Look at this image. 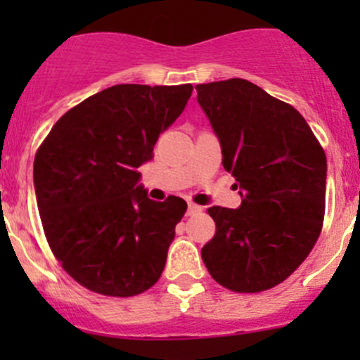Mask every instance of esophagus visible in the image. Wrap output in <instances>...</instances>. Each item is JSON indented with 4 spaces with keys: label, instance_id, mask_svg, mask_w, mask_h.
<instances>
[{
    "label": "esophagus",
    "instance_id": "1",
    "mask_svg": "<svg viewBox=\"0 0 360 360\" xmlns=\"http://www.w3.org/2000/svg\"><path fill=\"white\" fill-rule=\"evenodd\" d=\"M202 210L200 205H197V203L190 202L188 203V216H193V214H198Z\"/></svg>",
    "mask_w": 360,
    "mask_h": 360
}]
</instances>
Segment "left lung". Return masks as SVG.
<instances>
[{
    "label": "left lung",
    "instance_id": "8db88e82",
    "mask_svg": "<svg viewBox=\"0 0 360 360\" xmlns=\"http://www.w3.org/2000/svg\"><path fill=\"white\" fill-rule=\"evenodd\" d=\"M195 89L219 137L223 167L242 190L238 209H207L216 233L202 259L230 291H266L307 259L321 235L326 153L300 111L248 79Z\"/></svg>",
    "mask_w": 360,
    "mask_h": 360
}]
</instances>
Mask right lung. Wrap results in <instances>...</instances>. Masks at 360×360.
Masks as SVG:
<instances>
[{"label": "right lung", "mask_w": 360, "mask_h": 360, "mask_svg": "<svg viewBox=\"0 0 360 360\" xmlns=\"http://www.w3.org/2000/svg\"><path fill=\"white\" fill-rule=\"evenodd\" d=\"M193 86L115 85L57 120L34 157V190L46 242L79 285L130 297L157 284L188 205L155 202L137 186L160 132Z\"/></svg>", "instance_id": "add662e5"}]
</instances>
